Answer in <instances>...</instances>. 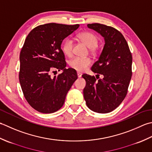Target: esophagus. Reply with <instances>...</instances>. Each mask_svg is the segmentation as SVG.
<instances>
[{"mask_svg": "<svg viewBox=\"0 0 152 152\" xmlns=\"http://www.w3.org/2000/svg\"><path fill=\"white\" fill-rule=\"evenodd\" d=\"M77 76H78L79 78H80V77H81L82 76V74L80 73H77Z\"/></svg>", "mask_w": 152, "mask_h": 152, "instance_id": "1", "label": "esophagus"}]
</instances>
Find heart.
Segmentation results:
<instances>
[{"label":"heart","instance_id":"heart-1","mask_svg":"<svg viewBox=\"0 0 152 152\" xmlns=\"http://www.w3.org/2000/svg\"><path fill=\"white\" fill-rule=\"evenodd\" d=\"M78 39L83 42L88 46L90 52L92 54H96L97 47L98 44V38L95 34L89 31L82 32L77 35ZM73 41L72 39L68 38L66 39L61 46L62 51L67 56H71L73 54ZM92 61L89 58L75 57L71 60L69 62V66L72 69L76 70L78 72L85 71L86 68L91 66Z\"/></svg>","mask_w":152,"mask_h":152}]
</instances>
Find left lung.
<instances>
[{
	"mask_svg": "<svg viewBox=\"0 0 152 152\" xmlns=\"http://www.w3.org/2000/svg\"><path fill=\"white\" fill-rule=\"evenodd\" d=\"M87 26L104 37L105 45L91 68L98 73L96 78L85 73L82 75L86 83L83 95L90 110L109 113L119 106L127 94L132 77V54L125 37L114 27L97 23ZM100 75L103 78L99 79Z\"/></svg>",
	"mask_w": 152,
	"mask_h": 152,
	"instance_id": "left-lung-1",
	"label": "left lung"
}]
</instances>
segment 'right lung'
<instances>
[{"mask_svg":"<svg viewBox=\"0 0 152 152\" xmlns=\"http://www.w3.org/2000/svg\"><path fill=\"white\" fill-rule=\"evenodd\" d=\"M79 27L46 23L35 27L26 37L20 55L19 80L25 98L39 112L51 113L60 110L77 79L75 69L66 68L61 45ZM56 69L63 72L51 77L50 73Z\"/></svg>","mask_w":152,"mask_h":152,"instance_id":"add662e5","label":"right lung"}]
</instances>
